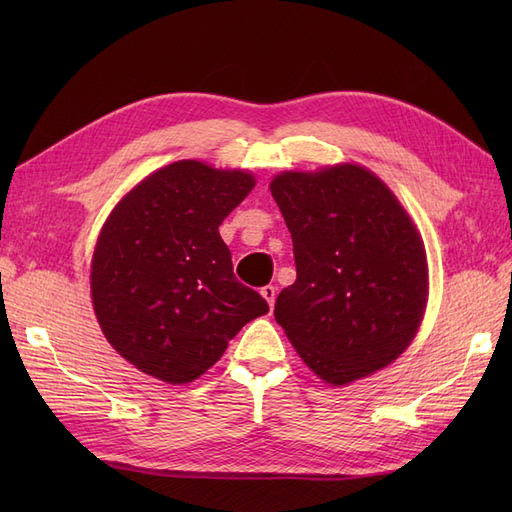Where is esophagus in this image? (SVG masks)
I'll return each instance as SVG.
<instances>
[{"instance_id": "34e87169", "label": "esophagus", "mask_w": 512, "mask_h": 512, "mask_svg": "<svg viewBox=\"0 0 512 512\" xmlns=\"http://www.w3.org/2000/svg\"><path fill=\"white\" fill-rule=\"evenodd\" d=\"M260 294H262V297H265V299H267L269 307L273 309V305H275V294H277V288L269 284V286H265V288H260Z\"/></svg>"}]
</instances>
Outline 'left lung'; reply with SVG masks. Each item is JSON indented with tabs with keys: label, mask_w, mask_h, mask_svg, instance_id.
<instances>
[{
	"label": "left lung",
	"mask_w": 512,
	"mask_h": 512,
	"mask_svg": "<svg viewBox=\"0 0 512 512\" xmlns=\"http://www.w3.org/2000/svg\"><path fill=\"white\" fill-rule=\"evenodd\" d=\"M271 194L297 265L273 312L290 344L335 386L393 363L421 327L429 292L425 245L406 209L356 164L288 170Z\"/></svg>",
	"instance_id": "obj_1"
}]
</instances>
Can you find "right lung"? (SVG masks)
Wrapping results in <instances>:
<instances>
[{"mask_svg": "<svg viewBox=\"0 0 512 512\" xmlns=\"http://www.w3.org/2000/svg\"><path fill=\"white\" fill-rule=\"evenodd\" d=\"M256 185L196 160L143 179L108 215L91 260L104 337L136 369L185 384L220 361L269 305L232 273L220 224Z\"/></svg>", "mask_w": 512, "mask_h": 512, "instance_id": "right-lung-1", "label": "right lung"}]
</instances>
